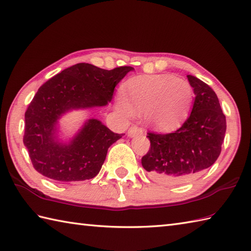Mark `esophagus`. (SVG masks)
<instances>
[{
    "mask_svg": "<svg viewBox=\"0 0 251 251\" xmlns=\"http://www.w3.org/2000/svg\"><path fill=\"white\" fill-rule=\"evenodd\" d=\"M127 134H128V137L132 138V137H136L138 135H142L143 129L139 128V127H137V126H131L128 129V132H127Z\"/></svg>",
    "mask_w": 251,
    "mask_h": 251,
    "instance_id": "esophagus-1",
    "label": "esophagus"
}]
</instances>
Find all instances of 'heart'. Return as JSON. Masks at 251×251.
<instances>
[{
	"label": "heart",
	"instance_id": "b5f03b06",
	"mask_svg": "<svg viewBox=\"0 0 251 251\" xmlns=\"http://www.w3.org/2000/svg\"><path fill=\"white\" fill-rule=\"evenodd\" d=\"M124 95L117 98V110L126 116L143 112L149 125L157 129H170L188 117L193 89L189 82L167 74L140 75L126 84Z\"/></svg>",
	"mask_w": 251,
	"mask_h": 251
}]
</instances>
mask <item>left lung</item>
<instances>
[{
    "instance_id": "obj_1",
    "label": "left lung",
    "mask_w": 251,
    "mask_h": 251,
    "mask_svg": "<svg viewBox=\"0 0 251 251\" xmlns=\"http://www.w3.org/2000/svg\"><path fill=\"white\" fill-rule=\"evenodd\" d=\"M188 79L195 95L188 120L170 134L147 136L151 148L141 164L161 183L185 182L196 177L214 165L225 140L226 115L216 93L200 78L188 75Z\"/></svg>"
}]
</instances>
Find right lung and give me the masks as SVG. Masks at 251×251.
<instances>
[{
  "label": "right lung",
  "mask_w": 251,
  "mask_h": 251,
  "mask_svg": "<svg viewBox=\"0 0 251 251\" xmlns=\"http://www.w3.org/2000/svg\"><path fill=\"white\" fill-rule=\"evenodd\" d=\"M132 70V67L104 70L83 62L42 85L25 114L24 143L36 172L59 182L88 180L99 174L108 149L123 134L111 131L97 119H89L63 141L59 120L74 110L108 104L116 85Z\"/></svg>",
  "instance_id": "obj_1"
}]
</instances>
